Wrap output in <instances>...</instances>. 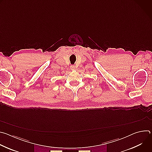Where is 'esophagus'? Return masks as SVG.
Listing matches in <instances>:
<instances>
[{
    "instance_id": "34e87169",
    "label": "esophagus",
    "mask_w": 152,
    "mask_h": 152,
    "mask_svg": "<svg viewBox=\"0 0 152 152\" xmlns=\"http://www.w3.org/2000/svg\"><path fill=\"white\" fill-rule=\"evenodd\" d=\"M70 69H71V70H75V69H76L75 66H74V65H72V66H70Z\"/></svg>"
}]
</instances>
